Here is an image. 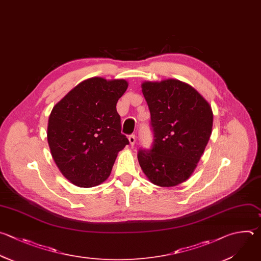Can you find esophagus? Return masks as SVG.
Returning <instances> with one entry per match:
<instances>
[{
    "mask_svg": "<svg viewBox=\"0 0 261 261\" xmlns=\"http://www.w3.org/2000/svg\"><path fill=\"white\" fill-rule=\"evenodd\" d=\"M128 139H129V142H130L131 146H133V145L135 144V135H134V134H131V135H129Z\"/></svg>",
    "mask_w": 261,
    "mask_h": 261,
    "instance_id": "34e87169",
    "label": "esophagus"
}]
</instances>
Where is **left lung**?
Segmentation results:
<instances>
[{
  "label": "left lung",
  "instance_id": "8db88e82",
  "mask_svg": "<svg viewBox=\"0 0 261 261\" xmlns=\"http://www.w3.org/2000/svg\"><path fill=\"white\" fill-rule=\"evenodd\" d=\"M141 88L153 141L149 149L138 150L139 165L153 185L175 187L192 175L205 150L213 125L211 107L179 80L144 82Z\"/></svg>",
  "mask_w": 261,
  "mask_h": 261
}]
</instances>
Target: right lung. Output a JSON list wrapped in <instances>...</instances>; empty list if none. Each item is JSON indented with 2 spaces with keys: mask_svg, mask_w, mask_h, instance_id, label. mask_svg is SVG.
<instances>
[{
  "mask_svg": "<svg viewBox=\"0 0 261 261\" xmlns=\"http://www.w3.org/2000/svg\"><path fill=\"white\" fill-rule=\"evenodd\" d=\"M125 80L91 77L76 85L53 108L47 138L62 175L80 188H92L111 174L118 152L129 140L121 133L117 102Z\"/></svg>",
  "mask_w": 261,
  "mask_h": 261,
  "instance_id": "obj_1",
  "label": "right lung"
}]
</instances>
